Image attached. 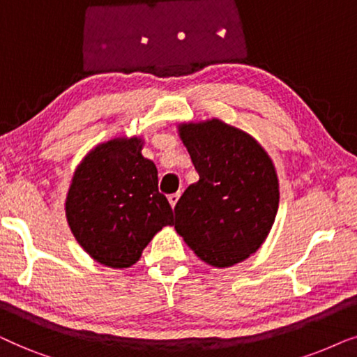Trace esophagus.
Returning <instances> with one entry per match:
<instances>
[{
	"label": "esophagus",
	"mask_w": 357,
	"mask_h": 357,
	"mask_svg": "<svg viewBox=\"0 0 357 357\" xmlns=\"http://www.w3.org/2000/svg\"><path fill=\"white\" fill-rule=\"evenodd\" d=\"M179 197H181V192H176V194H171V196L168 197V201H169V204H171V207L174 208V206H176V202L179 201Z\"/></svg>",
	"instance_id": "1"
}]
</instances>
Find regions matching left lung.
<instances>
[{"mask_svg": "<svg viewBox=\"0 0 357 357\" xmlns=\"http://www.w3.org/2000/svg\"><path fill=\"white\" fill-rule=\"evenodd\" d=\"M178 130L199 181L176 204V231L204 263H241L264 243L278 213L273 161L250 134L218 119Z\"/></svg>", "mask_w": 357, "mask_h": 357, "instance_id": "left-lung-1", "label": "left lung"}]
</instances>
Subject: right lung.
<instances>
[{
  "label": "right lung",
  "mask_w": 357,
  "mask_h": 357,
  "mask_svg": "<svg viewBox=\"0 0 357 357\" xmlns=\"http://www.w3.org/2000/svg\"><path fill=\"white\" fill-rule=\"evenodd\" d=\"M140 137L94 146L76 168L66 194L70 230L82 248L109 268H130L150 240L173 225V208L158 191V171L142 155Z\"/></svg>",
  "instance_id": "add662e5"
}]
</instances>
